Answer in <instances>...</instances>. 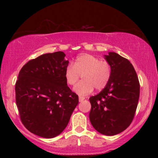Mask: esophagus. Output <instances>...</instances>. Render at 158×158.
Instances as JSON below:
<instances>
[{"label":"esophagus","mask_w":158,"mask_h":158,"mask_svg":"<svg viewBox=\"0 0 158 158\" xmlns=\"http://www.w3.org/2000/svg\"><path fill=\"white\" fill-rule=\"evenodd\" d=\"M85 100V98L83 97V96H79V102H82L83 100Z\"/></svg>","instance_id":"1"}]
</instances>
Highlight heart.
<instances>
[{
  "label": "heart",
  "instance_id": "obj_1",
  "mask_svg": "<svg viewBox=\"0 0 158 158\" xmlns=\"http://www.w3.org/2000/svg\"><path fill=\"white\" fill-rule=\"evenodd\" d=\"M112 74V67L108 60L90 54H83L76 58L73 64H68L65 69L67 84L74 85L83 75L84 81L74 88L80 95H86L96 90H100L107 85Z\"/></svg>",
  "mask_w": 158,
  "mask_h": 158
}]
</instances>
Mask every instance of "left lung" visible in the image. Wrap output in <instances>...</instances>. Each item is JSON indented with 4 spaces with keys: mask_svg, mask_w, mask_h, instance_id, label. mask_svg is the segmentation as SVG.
Listing matches in <instances>:
<instances>
[{
    "mask_svg": "<svg viewBox=\"0 0 158 158\" xmlns=\"http://www.w3.org/2000/svg\"><path fill=\"white\" fill-rule=\"evenodd\" d=\"M112 74L107 85L89 98L90 121L95 129L108 136L121 133L130 126L137 110L140 84L133 65L127 58L109 52Z\"/></svg>",
    "mask_w": 158,
    "mask_h": 158,
    "instance_id": "obj_1",
    "label": "left lung"
}]
</instances>
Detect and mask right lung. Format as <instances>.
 <instances>
[{
	"instance_id": "1",
	"label": "right lung",
	"mask_w": 158,
	"mask_h": 158,
	"mask_svg": "<svg viewBox=\"0 0 158 158\" xmlns=\"http://www.w3.org/2000/svg\"><path fill=\"white\" fill-rule=\"evenodd\" d=\"M65 56L62 52L45 53L29 60L19 73L15 98L21 121L39 137L60 135L79 103L67 85Z\"/></svg>"
}]
</instances>
